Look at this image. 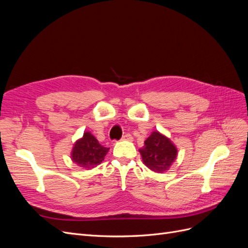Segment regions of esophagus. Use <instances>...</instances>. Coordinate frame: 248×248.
<instances>
[{
  "label": "esophagus",
  "mask_w": 248,
  "mask_h": 248,
  "mask_svg": "<svg viewBox=\"0 0 248 248\" xmlns=\"http://www.w3.org/2000/svg\"><path fill=\"white\" fill-rule=\"evenodd\" d=\"M122 140H132V136H131V134H129V133H126V134H124V136H123Z\"/></svg>",
  "instance_id": "34e87169"
}]
</instances>
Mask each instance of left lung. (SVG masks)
Listing matches in <instances>:
<instances>
[{
  "label": "left lung",
  "instance_id": "8db88e82",
  "mask_svg": "<svg viewBox=\"0 0 248 248\" xmlns=\"http://www.w3.org/2000/svg\"><path fill=\"white\" fill-rule=\"evenodd\" d=\"M140 153L148 169L162 174L176 160L178 150L169 138L159 131H153L145 140V146L140 149Z\"/></svg>",
  "mask_w": 248,
  "mask_h": 248
}]
</instances>
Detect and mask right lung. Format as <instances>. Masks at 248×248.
I'll return each mask as SVG.
<instances>
[{
  "label": "right lung",
  "instance_id": "right-lung-1",
  "mask_svg": "<svg viewBox=\"0 0 248 248\" xmlns=\"http://www.w3.org/2000/svg\"><path fill=\"white\" fill-rule=\"evenodd\" d=\"M90 131H86L81 139L78 140L71 151V160L78 167L91 170L100 164L108 152Z\"/></svg>",
  "mask_w": 248,
  "mask_h": 248
}]
</instances>
